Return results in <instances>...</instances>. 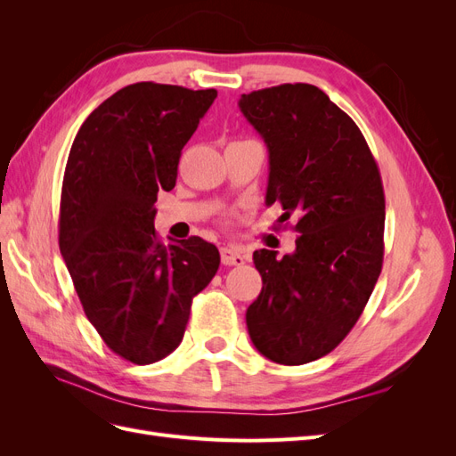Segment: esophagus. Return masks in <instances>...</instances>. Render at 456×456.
Here are the masks:
<instances>
[{"mask_svg": "<svg viewBox=\"0 0 456 456\" xmlns=\"http://www.w3.org/2000/svg\"><path fill=\"white\" fill-rule=\"evenodd\" d=\"M220 258H223V265L226 266H241L245 262V256L236 247H223L220 249Z\"/></svg>", "mask_w": 456, "mask_h": 456, "instance_id": "34e87169", "label": "esophagus"}]
</instances>
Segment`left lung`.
<instances>
[{
    "label": "left lung",
    "mask_w": 456,
    "mask_h": 456,
    "mask_svg": "<svg viewBox=\"0 0 456 456\" xmlns=\"http://www.w3.org/2000/svg\"><path fill=\"white\" fill-rule=\"evenodd\" d=\"M240 110L268 148L266 205L295 215L297 249L253 253L262 291L245 320L255 348L281 365L333 352L382 270L384 190L354 119L308 84L241 94Z\"/></svg>",
    "instance_id": "8db88e82"
}]
</instances>
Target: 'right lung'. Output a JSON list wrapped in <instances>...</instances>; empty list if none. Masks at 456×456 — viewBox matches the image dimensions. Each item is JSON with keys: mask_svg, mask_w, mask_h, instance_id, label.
Listing matches in <instances>:
<instances>
[{"mask_svg": "<svg viewBox=\"0 0 456 456\" xmlns=\"http://www.w3.org/2000/svg\"><path fill=\"white\" fill-rule=\"evenodd\" d=\"M215 99V89L127 86L93 110L68 156L61 255L96 333L136 365L183 342L191 298L220 265L213 243L163 245L154 228L158 191L175 188L181 151Z\"/></svg>", "mask_w": 456, "mask_h": 456, "instance_id": "right-lung-1", "label": "right lung"}]
</instances>
